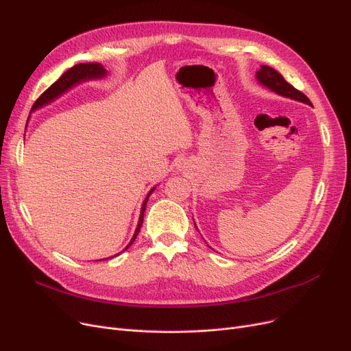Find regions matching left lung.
<instances>
[{
    "instance_id": "obj_1",
    "label": "left lung",
    "mask_w": 351,
    "mask_h": 351,
    "mask_svg": "<svg viewBox=\"0 0 351 351\" xmlns=\"http://www.w3.org/2000/svg\"><path fill=\"white\" fill-rule=\"evenodd\" d=\"M256 80L259 82L262 86H265L266 89L274 92V94H278L280 97L285 98H290L293 101H298V102H303L306 105L311 106L310 99L303 94V92L298 90L294 86H291L280 73L273 69L271 66L267 65H261V68L256 71ZM196 226V223H195ZM197 229V228H196Z\"/></svg>"
}]
</instances>
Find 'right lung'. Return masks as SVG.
Instances as JSON below:
<instances>
[{
  "label": "right lung",
  "instance_id": "1",
  "mask_svg": "<svg viewBox=\"0 0 351 351\" xmlns=\"http://www.w3.org/2000/svg\"><path fill=\"white\" fill-rule=\"evenodd\" d=\"M108 75V71L99 64V62H89V64H78V65H73L72 68H69L66 72H64L61 78L58 81H55L44 94L35 101V104L32 105L31 108V114L35 112V110H38L40 108H44L47 105H49L51 102H53L55 99H58L61 95H64L65 92H68L69 89H72L73 86H77L82 82H88V81H97V80H102ZM28 121H29V117H28ZM28 123V122H27ZM156 186H154L149 192H147L145 200L142 202V206H141V213H139V220H138V225H136V229L134 232V236L131 239V242H129L126 245V247L123 250H126L129 246H131L134 243V241L136 239L139 230H141V226H142V222H143V212L146 209V202L147 199H149L151 193L155 191ZM122 250V252H123ZM119 253L110 256V257H115L118 256Z\"/></svg>",
  "mask_w": 351,
  "mask_h": 351
}]
</instances>
